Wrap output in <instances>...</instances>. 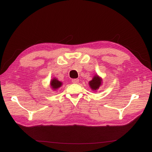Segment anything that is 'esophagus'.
Wrapping results in <instances>:
<instances>
[{
    "label": "esophagus",
    "instance_id": "1",
    "mask_svg": "<svg viewBox=\"0 0 152 152\" xmlns=\"http://www.w3.org/2000/svg\"><path fill=\"white\" fill-rule=\"evenodd\" d=\"M72 82L74 83H78L79 82V80L78 79H73V80H72Z\"/></svg>",
    "mask_w": 152,
    "mask_h": 152
}]
</instances>
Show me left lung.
<instances>
[{
	"mask_svg": "<svg viewBox=\"0 0 152 152\" xmlns=\"http://www.w3.org/2000/svg\"><path fill=\"white\" fill-rule=\"evenodd\" d=\"M102 79L97 74L93 76V78L91 81L89 82V86L93 91H96L100 88V86H102Z\"/></svg>",
	"mask_w": 152,
	"mask_h": 152,
	"instance_id": "left-lung-1",
	"label": "left lung"
}]
</instances>
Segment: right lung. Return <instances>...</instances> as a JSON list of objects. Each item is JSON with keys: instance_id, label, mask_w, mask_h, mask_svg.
Instances as JSON below:
<instances>
[{"instance_id": "obj_1", "label": "right lung", "mask_w": 152, "mask_h": 152, "mask_svg": "<svg viewBox=\"0 0 152 152\" xmlns=\"http://www.w3.org/2000/svg\"><path fill=\"white\" fill-rule=\"evenodd\" d=\"M63 86L62 82H60L56 78H53L50 81V87L53 91H56Z\"/></svg>"}]
</instances>
